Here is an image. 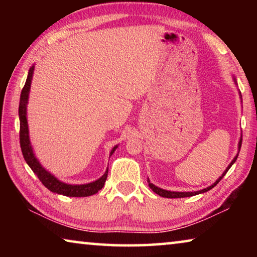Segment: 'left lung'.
I'll return each mask as SVG.
<instances>
[{
    "label": "left lung",
    "instance_id": "8db88e82",
    "mask_svg": "<svg viewBox=\"0 0 257 257\" xmlns=\"http://www.w3.org/2000/svg\"><path fill=\"white\" fill-rule=\"evenodd\" d=\"M233 80H234V82H236V79H234L233 78ZM241 96V95H240ZM241 142H242V136H241V138H240V141H239V143H238V151H240V147H241ZM237 158H238V154L234 156L233 158V160L231 161V163H230L229 165H228V168L225 169V171L222 173V176H221L219 179H217L214 184L213 185H211L210 187H207V188H204V189H202V190H199V191H193V193H191V191H188V193H187V191H184V193H182V191H170V190H164V189H161V188H159V187H156L155 185H153V184H151L150 182V180H147L149 181V186L151 187V189L154 191L155 194H158V195H160V196H162V197H167V198H181V197H190V196H195V195H198V194H202V193H205V191H208L210 189H212L213 187L214 186H216L217 184H219V181L222 179V178L225 176V173L228 172V170L230 168H231V165L236 162V160H237Z\"/></svg>",
    "mask_w": 257,
    "mask_h": 257
}]
</instances>
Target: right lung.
Wrapping results in <instances>:
<instances>
[{"label": "right lung", "instance_id": "1", "mask_svg": "<svg viewBox=\"0 0 257 257\" xmlns=\"http://www.w3.org/2000/svg\"><path fill=\"white\" fill-rule=\"evenodd\" d=\"M34 73V66L29 69L27 80L24 86L23 90H21L20 95V103H19V120H20V147L21 152H23L24 159L27 164L30 167V169L34 171L35 175L38 177V179L42 181V184L44 185L47 189H50L53 193L63 195V196L69 197H86V196H92V195L96 194L98 190L103 188L105 180L107 178L108 168L104 175L97 179L96 181L89 182L86 185H68L64 182L60 181L56 178L51 175L49 171H46L44 168L42 167L41 163L38 162V160L35 156L32 145H30L29 141V130H28V122H27V103H28V96H29V90H30V84H32V78ZM118 145L114 146L111 151L110 155L114 153Z\"/></svg>", "mask_w": 257, "mask_h": 257}]
</instances>
